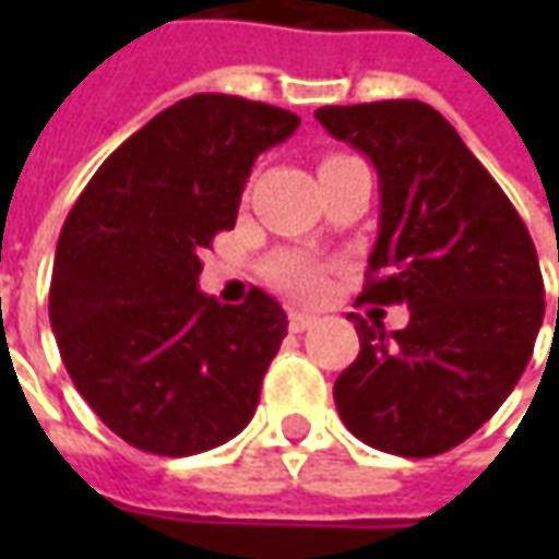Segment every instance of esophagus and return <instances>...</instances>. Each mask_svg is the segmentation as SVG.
<instances>
[{"label":"esophagus","mask_w":559,"mask_h":559,"mask_svg":"<svg viewBox=\"0 0 559 559\" xmlns=\"http://www.w3.org/2000/svg\"><path fill=\"white\" fill-rule=\"evenodd\" d=\"M317 323V313H308V311H292L289 313V330L292 333H305L308 326Z\"/></svg>","instance_id":"1"}]
</instances>
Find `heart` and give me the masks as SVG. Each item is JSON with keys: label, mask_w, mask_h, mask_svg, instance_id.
<instances>
[{"label": "heart", "mask_w": 559, "mask_h": 559, "mask_svg": "<svg viewBox=\"0 0 559 559\" xmlns=\"http://www.w3.org/2000/svg\"><path fill=\"white\" fill-rule=\"evenodd\" d=\"M273 280L292 295H301V298H313L323 292V267L311 261V258H301V254H283L273 261Z\"/></svg>", "instance_id": "obj_1"}]
</instances>
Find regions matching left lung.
I'll use <instances>...</instances> for the list:
<instances>
[{"label": "left lung", "instance_id": "left-lung-1", "mask_svg": "<svg viewBox=\"0 0 559 559\" xmlns=\"http://www.w3.org/2000/svg\"><path fill=\"white\" fill-rule=\"evenodd\" d=\"M313 118L379 174L360 301L411 308L395 333L352 313L360 355L335 379L338 417L385 454L436 457L491 419L526 370L545 320L532 236L432 105H326Z\"/></svg>", "mask_w": 559, "mask_h": 559}]
</instances>
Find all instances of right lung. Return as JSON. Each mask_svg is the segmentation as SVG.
<instances>
[{"label":"right lung","instance_id":"add662e5","mask_svg":"<svg viewBox=\"0 0 559 559\" xmlns=\"http://www.w3.org/2000/svg\"><path fill=\"white\" fill-rule=\"evenodd\" d=\"M301 120L224 93L189 96L115 148L55 248L49 320L76 392L133 448L202 454L254 417L286 335L267 292L221 305L204 248L233 229L251 164Z\"/></svg>","mask_w":559,"mask_h":559}]
</instances>
